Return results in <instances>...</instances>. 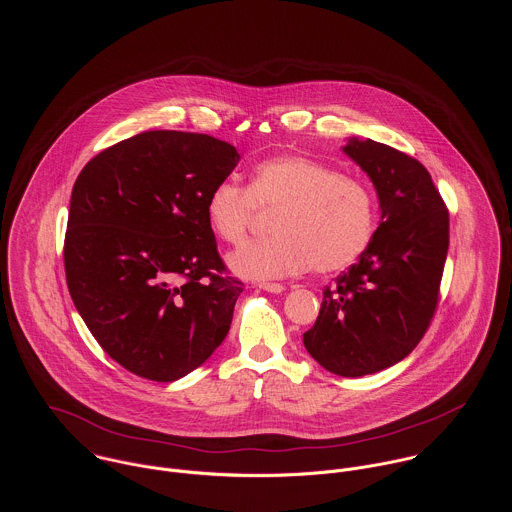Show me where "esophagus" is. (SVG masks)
<instances>
[{"label": "esophagus", "mask_w": 512, "mask_h": 512, "mask_svg": "<svg viewBox=\"0 0 512 512\" xmlns=\"http://www.w3.org/2000/svg\"><path fill=\"white\" fill-rule=\"evenodd\" d=\"M258 286H260L262 290H266V292L270 293H282L286 290L282 284H276V282H260Z\"/></svg>", "instance_id": "1"}]
</instances>
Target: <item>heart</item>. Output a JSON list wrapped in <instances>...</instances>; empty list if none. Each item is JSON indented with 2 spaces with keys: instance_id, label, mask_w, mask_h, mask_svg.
I'll list each match as a JSON object with an SVG mask.
<instances>
[{
  "instance_id": "b5f03b06",
  "label": "heart",
  "mask_w": 512,
  "mask_h": 512,
  "mask_svg": "<svg viewBox=\"0 0 512 512\" xmlns=\"http://www.w3.org/2000/svg\"><path fill=\"white\" fill-rule=\"evenodd\" d=\"M260 210L276 213L274 236L228 258L246 278L293 276L311 266L321 274L339 272L363 256L378 220L376 195L366 181L295 153L260 161L248 187L220 181L205 201L207 224L226 244L242 242Z\"/></svg>"
}]
</instances>
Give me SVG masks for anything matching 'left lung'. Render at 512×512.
I'll return each instance as SVG.
<instances>
[{
    "instance_id": "obj_1",
    "label": "left lung",
    "mask_w": 512,
    "mask_h": 512,
    "mask_svg": "<svg viewBox=\"0 0 512 512\" xmlns=\"http://www.w3.org/2000/svg\"><path fill=\"white\" fill-rule=\"evenodd\" d=\"M345 153L370 177L380 224L357 264L327 286L307 353L333 374L365 376L408 357L438 309L449 248V211L428 169L374 140Z\"/></svg>"
}]
</instances>
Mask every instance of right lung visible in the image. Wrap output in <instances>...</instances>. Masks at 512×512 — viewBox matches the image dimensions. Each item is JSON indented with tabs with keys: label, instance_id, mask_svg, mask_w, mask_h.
Segmentation results:
<instances>
[{
	"label": "right lung",
	"instance_id": "1",
	"mask_svg": "<svg viewBox=\"0 0 512 512\" xmlns=\"http://www.w3.org/2000/svg\"><path fill=\"white\" fill-rule=\"evenodd\" d=\"M240 155L207 134L151 130L92 157L71 195L65 274L74 307L118 365L173 382L224 341L242 282L205 219Z\"/></svg>",
	"mask_w": 512,
	"mask_h": 512
}]
</instances>
